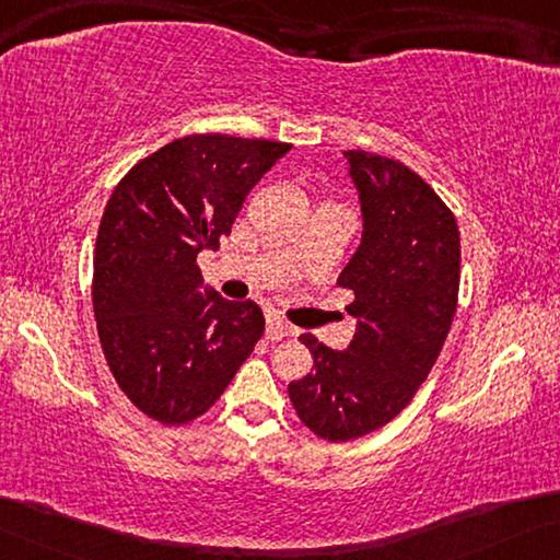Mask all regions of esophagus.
Returning a JSON list of instances; mask_svg holds the SVG:
<instances>
[{"label":"esophagus","instance_id":"1","mask_svg":"<svg viewBox=\"0 0 560 560\" xmlns=\"http://www.w3.org/2000/svg\"><path fill=\"white\" fill-rule=\"evenodd\" d=\"M290 335H295V330L290 328L288 323H282L280 317H268V328H265V338L268 340H282V338H290Z\"/></svg>","mask_w":560,"mask_h":560}]
</instances>
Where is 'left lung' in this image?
Wrapping results in <instances>:
<instances>
[{
    "label": "left lung",
    "mask_w": 560,
    "mask_h": 560,
    "mask_svg": "<svg viewBox=\"0 0 560 560\" xmlns=\"http://www.w3.org/2000/svg\"><path fill=\"white\" fill-rule=\"evenodd\" d=\"M363 208V243L340 272L358 317L348 350L300 335L315 370L292 381L298 418L317 438L346 443L388 425L433 370L460 288V235L448 205L398 160L348 150Z\"/></svg>",
    "instance_id": "left-lung-1"
}]
</instances>
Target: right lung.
<instances>
[{
  "mask_svg": "<svg viewBox=\"0 0 560 560\" xmlns=\"http://www.w3.org/2000/svg\"><path fill=\"white\" fill-rule=\"evenodd\" d=\"M288 142L187 135L119 179L94 245L92 307L107 365L162 425L208 412L262 338L253 300L200 295L197 255L218 250L247 192Z\"/></svg>",
  "mask_w": 560,
  "mask_h": 560,
  "instance_id": "obj_1",
  "label": "right lung"
}]
</instances>
